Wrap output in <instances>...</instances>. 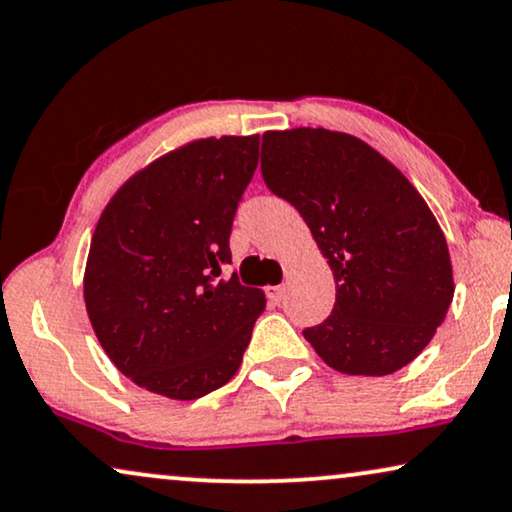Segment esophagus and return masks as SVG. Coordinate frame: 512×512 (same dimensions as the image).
Listing matches in <instances>:
<instances>
[{
  "label": "esophagus",
  "mask_w": 512,
  "mask_h": 512,
  "mask_svg": "<svg viewBox=\"0 0 512 512\" xmlns=\"http://www.w3.org/2000/svg\"><path fill=\"white\" fill-rule=\"evenodd\" d=\"M267 297L271 299V302H283L285 297V285H269L267 288Z\"/></svg>",
  "instance_id": "obj_1"
}]
</instances>
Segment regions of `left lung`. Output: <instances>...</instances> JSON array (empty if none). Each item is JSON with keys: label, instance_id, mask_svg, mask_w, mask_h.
Segmentation results:
<instances>
[{"label": "left lung", "instance_id": "left-lung-1", "mask_svg": "<svg viewBox=\"0 0 512 512\" xmlns=\"http://www.w3.org/2000/svg\"><path fill=\"white\" fill-rule=\"evenodd\" d=\"M262 175L335 274V309L306 327V342L344 374L384 377L412 363L454 297L445 234L417 189L363 140L327 128L264 133Z\"/></svg>", "mask_w": 512, "mask_h": 512}]
</instances>
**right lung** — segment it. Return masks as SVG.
<instances>
[{"instance_id":"right-lung-1","label":"right lung","mask_w":512,"mask_h":512,"mask_svg":"<svg viewBox=\"0 0 512 512\" xmlns=\"http://www.w3.org/2000/svg\"><path fill=\"white\" fill-rule=\"evenodd\" d=\"M257 161L260 135L189 142L133 175L100 215L86 311L109 360L147 391L196 400L241 367L267 299L220 276Z\"/></svg>"}]
</instances>
